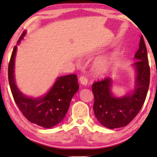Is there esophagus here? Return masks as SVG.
<instances>
[{
	"mask_svg": "<svg viewBox=\"0 0 157 157\" xmlns=\"http://www.w3.org/2000/svg\"><path fill=\"white\" fill-rule=\"evenodd\" d=\"M79 80H80V83L82 85H86L88 83V81H89V80H88L87 77H86V76H83V75L80 77V78H79Z\"/></svg>",
	"mask_w": 157,
	"mask_h": 157,
	"instance_id": "esophagus-1",
	"label": "esophagus"
}]
</instances>
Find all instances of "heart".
<instances>
[{
    "label": "heart",
    "instance_id": "heart-1",
    "mask_svg": "<svg viewBox=\"0 0 157 157\" xmlns=\"http://www.w3.org/2000/svg\"><path fill=\"white\" fill-rule=\"evenodd\" d=\"M111 65V60L109 57H102L97 60L94 64V69L97 74H103L106 72Z\"/></svg>",
    "mask_w": 157,
    "mask_h": 157
}]
</instances>
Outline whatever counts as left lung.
Here are the masks:
<instances>
[{"mask_svg":"<svg viewBox=\"0 0 157 157\" xmlns=\"http://www.w3.org/2000/svg\"><path fill=\"white\" fill-rule=\"evenodd\" d=\"M134 58L138 60L134 63L136 69V88L131 95L118 98L113 97L110 91L112 81L111 78L92 84L94 115L98 121L108 128H118L130 123L145 102L150 84V66L142 36Z\"/></svg>","mask_w":157,"mask_h":157,"instance_id":"1","label":"left lung"}]
</instances>
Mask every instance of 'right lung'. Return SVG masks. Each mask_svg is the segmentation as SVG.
Returning <instances> with one entry per match:
<instances>
[{"label": "right lung", "mask_w": 157, "mask_h": 157, "mask_svg": "<svg viewBox=\"0 0 157 157\" xmlns=\"http://www.w3.org/2000/svg\"><path fill=\"white\" fill-rule=\"evenodd\" d=\"M26 32L20 37L19 43ZM17 46H15L8 68V78L11 91L15 103L29 122L44 128H52L62 121L67 113L70 102L78 91L77 77L75 74L60 77L50 91L43 97L31 98L23 95L16 86L14 77V66Z\"/></svg>", "instance_id": "add662e5"}]
</instances>
